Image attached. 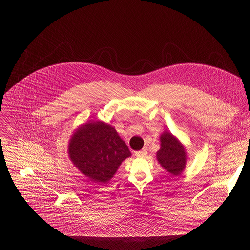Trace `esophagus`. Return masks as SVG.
Wrapping results in <instances>:
<instances>
[{
    "instance_id": "1",
    "label": "esophagus",
    "mask_w": 250,
    "mask_h": 250,
    "mask_svg": "<svg viewBox=\"0 0 250 250\" xmlns=\"http://www.w3.org/2000/svg\"><path fill=\"white\" fill-rule=\"evenodd\" d=\"M146 154H147L146 149H142V150H139V151H136V152H135V155H136L137 157H144V156H146Z\"/></svg>"
}]
</instances>
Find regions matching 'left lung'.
<instances>
[{
	"label": "left lung",
	"instance_id": "1",
	"mask_svg": "<svg viewBox=\"0 0 250 250\" xmlns=\"http://www.w3.org/2000/svg\"><path fill=\"white\" fill-rule=\"evenodd\" d=\"M160 149L156 153L159 164L170 174L180 175L186 166L187 153L181 142L172 133L164 131L160 136Z\"/></svg>",
	"mask_w": 250,
	"mask_h": 250
}]
</instances>
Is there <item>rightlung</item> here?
Masks as SVG:
<instances>
[{
  "instance_id": "1",
  "label": "right lung",
  "mask_w": 250,
  "mask_h": 250,
  "mask_svg": "<svg viewBox=\"0 0 250 250\" xmlns=\"http://www.w3.org/2000/svg\"><path fill=\"white\" fill-rule=\"evenodd\" d=\"M68 154L72 163L94 183H106L122 162L131 155L112 125L101 121L81 125L71 136Z\"/></svg>"
}]
</instances>
